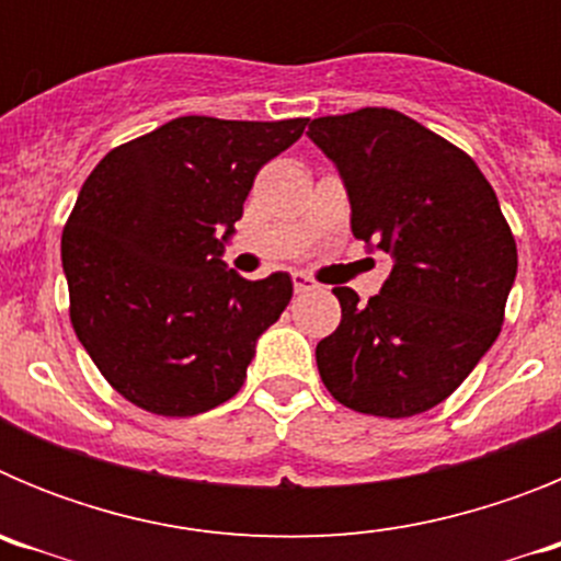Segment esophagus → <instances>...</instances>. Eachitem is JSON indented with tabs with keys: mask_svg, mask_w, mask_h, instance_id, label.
I'll return each mask as SVG.
<instances>
[{
	"mask_svg": "<svg viewBox=\"0 0 561 561\" xmlns=\"http://www.w3.org/2000/svg\"><path fill=\"white\" fill-rule=\"evenodd\" d=\"M291 284H295V291H309L314 289V280H311L306 272H291Z\"/></svg>",
	"mask_w": 561,
	"mask_h": 561,
	"instance_id": "1",
	"label": "esophagus"
}]
</instances>
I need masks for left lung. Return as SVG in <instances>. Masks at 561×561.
<instances>
[{
    "instance_id": "obj_1",
    "label": "left lung",
    "mask_w": 561,
    "mask_h": 561,
    "mask_svg": "<svg viewBox=\"0 0 561 561\" xmlns=\"http://www.w3.org/2000/svg\"><path fill=\"white\" fill-rule=\"evenodd\" d=\"M340 171L351 230L393 261L381 291L336 286L342 320L317 342L320 379L340 404L408 419L447 399L503 325L517 244L469 153L393 108L309 123Z\"/></svg>"
}]
</instances>
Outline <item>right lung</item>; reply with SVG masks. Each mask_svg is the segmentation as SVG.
I'll return each mask as SVG.
<instances>
[{
    "label": "right lung",
    "mask_w": 561,
    "mask_h": 561,
    "mask_svg": "<svg viewBox=\"0 0 561 561\" xmlns=\"http://www.w3.org/2000/svg\"><path fill=\"white\" fill-rule=\"evenodd\" d=\"M309 117H176L117 146L83 182L61 236L69 320L103 379L153 415H199L241 390L291 277L221 261L255 173Z\"/></svg>",
    "instance_id": "add662e5"
}]
</instances>
